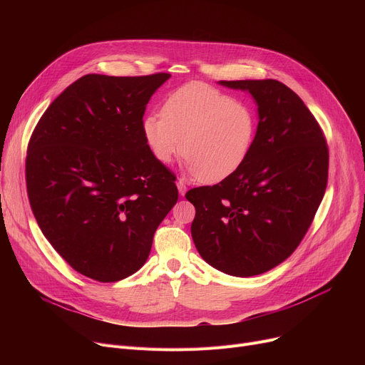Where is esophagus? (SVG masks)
<instances>
[{
    "mask_svg": "<svg viewBox=\"0 0 365 365\" xmlns=\"http://www.w3.org/2000/svg\"><path fill=\"white\" fill-rule=\"evenodd\" d=\"M178 189H179V194H180L182 197L186 194V185H185V182H183L182 179L178 180Z\"/></svg>",
    "mask_w": 365,
    "mask_h": 365,
    "instance_id": "34e87169",
    "label": "esophagus"
}]
</instances>
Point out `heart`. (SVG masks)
<instances>
[{
	"mask_svg": "<svg viewBox=\"0 0 365 365\" xmlns=\"http://www.w3.org/2000/svg\"><path fill=\"white\" fill-rule=\"evenodd\" d=\"M142 130L157 161L168 164L182 150L187 173L204 182H219L250 155L257 120L248 103L192 83L168 96L163 113H148Z\"/></svg>",
	"mask_w": 365,
	"mask_h": 365,
	"instance_id": "obj_1",
	"label": "heart"
}]
</instances>
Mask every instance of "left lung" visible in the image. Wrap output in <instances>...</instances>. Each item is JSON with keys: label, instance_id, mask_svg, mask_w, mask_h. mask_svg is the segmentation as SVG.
<instances>
[{"label": "left lung", "instance_id": "obj_1", "mask_svg": "<svg viewBox=\"0 0 365 365\" xmlns=\"http://www.w3.org/2000/svg\"><path fill=\"white\" fill-rule=\"evenodd\" d=\"M248 91L259 124L250 155L229 178L194 187L190 226L201 257L234 277L267 272L292 256L329 180V146L311 110L277 80L219 81Z\"/></svg>", "mask_w": 365, "mask_h": 365}]
</instances>
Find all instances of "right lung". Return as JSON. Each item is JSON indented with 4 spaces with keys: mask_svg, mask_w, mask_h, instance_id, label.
<instances>
[{
    "mask_svg": "<svg viewBox=\"0 0 365 365\" xmlns=\"http://www.w3.org/2000/svg\"><path fill=\"white\" fill-rule=\"evenodd\" d=\"M168 78L84 75L53 101L29 139L32 213L84 277L115 282L139 271L178 202L176 178L152 155L142 130L150 96Z\"/></svg>",
    "mask_w": 365,
    "mask_h": 365,
    "instance_id": "obj_1",
    "label": "right lung"
}]
</instances>
